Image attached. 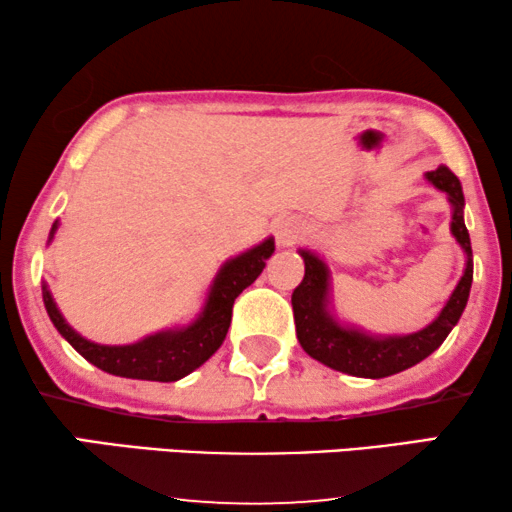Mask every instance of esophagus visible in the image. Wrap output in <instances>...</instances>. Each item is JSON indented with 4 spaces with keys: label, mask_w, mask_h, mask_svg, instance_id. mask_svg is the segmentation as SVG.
<instances>
[{
    "label": "esophagus",
    "mask_w": 512,
    "mask_h": 512,
    "mask_svg": "<svg viewBox=\"0 0 512 512\" xmlns=\"http://www.w3.org/2000/svg\"><path fill=\"white\" fill-rule=\"evenodd\" d=\"M300 226L296 221H282L277 226V244L279 247H291L293 242L298 240Z\"/></svg>",
    "instance_id": "esophagus-1"
}]
</instances>
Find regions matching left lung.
Listing matches in <instances>:
<instances>
[{"instance_id": "1", "label": "left lung", "mask_w": 512, "mask_h": 512, "mask_svg": "<svg viewBox=\"0 0 512 512\" xmlns=\"http://www.w3.org/2000/svg\"><path fill=\"white\" fill-rule=\"evenodd\" d=\"M424 179L447 195L452 209L450 233L466 258L464 275L454 286L443 310L431 324L412 333L384 335L347 324L335 312L331 270H328L324 256L312 249H298L305 261V277L293 291L291 305L300 347L314 361L345 375L380 380V377L403 373V370L417 366L419 361L436 352L452 328L457 326L459 317L466 310L473 284V249L464 223V191H461L459 179L447 167L426 172Z\"/></svg>"}]
</instances>
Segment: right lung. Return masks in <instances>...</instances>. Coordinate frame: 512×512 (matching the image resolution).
<instances>
[{
	"instance_id": "right-lung-1",
	"label": "right lung",
	"mask_w": 512,
	"mask_h": 512,
	"mask_svg": "<svg viewBox=\"0 0 512 512\" xmlns=\"http://www.w3.org/2000/svg\"><path fill=\"white\" fill-rule=\"evenodd\" d=\"M60 221L53 223L48 244L58 233ZM275 254V237H265L263 242L244 249L242 254L230 256L216 272L212 284H209L205 303L200 312L188 324H177L142 340L130 342V345H100L83 338L74 331L62 317L60 307L55 305L53 293L48 284H41V296L48 317L58 333L79 352L83 359L93 363L104 373L130 377V380H151V382H177L181 377L191 375L200 368L216 349L223 345L233 317V303L240 293L256 282L265 268V261Z\"/></svg>"
}]
</instances>
